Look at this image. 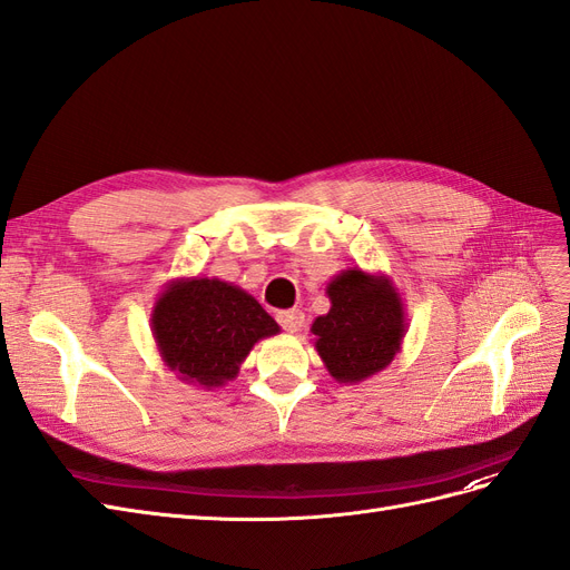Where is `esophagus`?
Listing matches in <instances>:
<instances>
[{
	"mask_svg": "<svg viewBox=\"0 0 570 570\" xmlns=\"http://www.w3.org/2000/svg\"><path fill=\"white\" fill-rule=\"evenodd\" d=\"M276 322H279L286 332L294 334L303 327L305 315L301 311H282V313H276Z\"/></svg>",
	"mask_w": 570,
	"mask_h": 570,
	"instance_id": "obj_1",
	"label": "esophagus"
}]
</instances>
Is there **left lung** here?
<instances>
[{
  "mask_svg": "<svg viewBox=\"0 0 570 570\" xmlns=\"http://www.w3.org/2000/svg\"><path fill=\"white\" fill-rule=\"evenodd\" d=\"M330 313L311 332L315 351L338 384H357L392 365L409 332L399 288L382 272L351 267L327 284Z\"/></svg>",
  "mask_w": 570,
  "mask_h": 570,
  "instance_id": "1",
  "label": "left lung"
}]
</instances>
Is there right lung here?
Listing matches in <instances>:
<instances>
[{
	"mask_svg": "<svg viewBox=\"0 0 570 570\" xmlns=\"http://www.w3.org/2000/svg\"><path fill=\"white\" fill-rule=\"evenodd\" d=\"M150 327L161 363L193 386L232 382L259 338L279 324L248 291L209 276H181L157 296Z\"/></svg>",
	"mask_w": 570,
	"mask_h": 570,
	"instance_id": "add662e5",
	"label": "right lung"
}]
</instances>
